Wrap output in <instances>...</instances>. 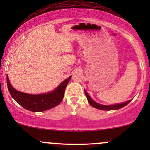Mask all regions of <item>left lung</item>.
Returning <instances> with one entry per match:
<instances>
[{"label":"left lung","mask_w":150,"mask_h":150,"mask_svg":"<svg viewBox=\"0 0 150 150\" xmlns=\"http://www.w3.org/2000/svg\"><path fill=\"white\" fill-rule=\"evenodd\" d=\"M85 95L87 97V101L89 103V104L91 106H93V107L98 108V109L100 110H104V111H111V110H117L119 109V108H121L123 107H124L125 106H126L127 104H128L132 100H129L128 101H125V102L123 103H120V104H113V105H109V106H106V105H102L100 104H98V103L94 101L92 98L90 97V96L89 95L88 93H87L86 91L85 90Z\"/></svg>","instance_id":"obj_1"}]
</instances>
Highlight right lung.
I'll return each mask as SVG.
<instances>
[{"mask_svg": "<svg viewBox=\"0 0 150 150\" xmlns=\"http://www.w3.org/2000/svg\"><path fill=\"white\" fill-rule=\"evenodd\" d=\"M70 76L63 81L55 90L42 94H30L19 92L10 84L7 75V85L11 97L25 109L33 112H41L58 106L63 100L65 89L71 79Z\"/></svg>", "mask_w": 150, "mask_h": 150, "instance_id": "add662e5", "label": "right lung"}]
</instances>
